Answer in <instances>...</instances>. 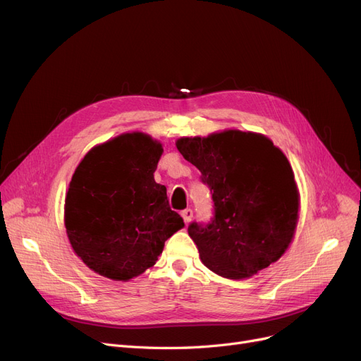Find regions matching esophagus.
Here are the masks:
<instances>
[{"mask_svg":"<svg viewBox=\"0 0 361 361\" xmlns=\"http://www.w3.org/2000/svg\"><path fill=\"white\" fill-rule=\"evenodd\" d=\"M181 216H183V219H184V224L188 225V222H190L192 218H193V211H192V209H184V211L181 212Z\"/></svg>","mask_w":361,"mask_h":361,"instance_id":"1","label":"esophagus"}]
</instances>
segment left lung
Segmentation results:
<instances>
[{
  "mask_svg": "<svg viewBox=\"0 0 361 361\" xmlns=\"http://www.w3.org/2000/svg\"><path fill=\"white\" fill-rule=\"evenodd\" d=\"M176 145L212 192V221L188 225L206 268L244 279L286 253L295 233L300 195L287 157L271 139L224 130L181 137Z\"/></svg>",
  "mask_w": 361,
  "mask_h": 361,
  "instance_id": "left-lung-1",
  "label": "left lung"
}]
</instances>
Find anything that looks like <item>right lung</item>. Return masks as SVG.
I'll return each instance as SVG.
<instances>
[{
	"instance_id": "right-lung-1",
	"label": "right lung",
	"mask_w": 361,
	"mask_h": 361,
	"mask_svg": "<svg viewBox=\"0 0 361 361\" xmlns=\"http://www.w3.org/2000/svg\"><path fill=\"white\" fill-rule=\"evenodd\" d=\"M162 152L161 142L142 131L123 133L92 147L74 171L64 204L67 237L101 276H139L184 226L154 178Z\"/></svg>"
}]
</instances>
